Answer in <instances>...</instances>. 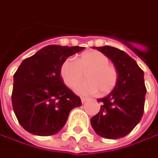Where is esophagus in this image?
<instances>
[{
    "mask_svg": "<svg viewBox=\"0 0 158 158\" xmlns=\"http://www.w3.org/2000/svg\"><path fill=\"white\" fill-rule=\"evenodd\" d=\"M87 100H88V98H81V101H82V103H85Z\"/></svg>",
    "mask_w": 158,
    "mask_h": 158,
    "instance_id": "esophagus-1",
    "label": "esophagus"
}]
</instances>
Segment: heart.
<instances>
[{"mask_svg":"<svg viewBox=\"0 0 158 158\" xmlns=\"http://www.w3.org/2000/svg\"><path fill=\"white\" fill-rule=\"evenodd\" d=\"M86 81L79 83L75 91L79 95H94L98 91L105 95L111 92L118 80L116 69L109 64L103 52L91 50L83 52L78 59L68 58L60 67V76L67 86L74 87L86 73Z\"/></svg>","mask_w":158,"mask_h":158,"instance_id":"heart-1","label":"heart"}]
</instances>
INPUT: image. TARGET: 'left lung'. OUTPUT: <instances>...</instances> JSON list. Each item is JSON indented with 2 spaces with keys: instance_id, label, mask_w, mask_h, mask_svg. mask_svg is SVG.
<instances>
[{
  "instance_id": "obj_1",
  "label": "left lung",
  "mask_w": 158,
  "mask_h": 158,
  "mask_svg": "<svg viewBox=\"0 0 158 158\" xmlns=\"http://www.w3.org/2000/svg\"><path fill=\"white\" fill-rule=\"evenodd\" d=\"M93 47L112 60L118 72V80L112 91L98 100L102 106L99 112L90 119L91 127L99 136L118 139L128 135L143 117L147 91L144 74L134 59L118 48Z\"/></svg>"
}]
</instances>
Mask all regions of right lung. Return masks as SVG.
Listing matches in <instances>:
<instances>
[{
    "label": "right lung",
    "instance_id": "1",
    "mask_svg": "<svg viewBox=\"0 0 158 158\" xmlns=\"http://www.w3.org/2000/svg\"><path fill=\"white\" fill-rule=\"evenodd\" d=\"M82 46L51 45L23 60L14 75L12 106L25 130L40 136L57 134L81 99L63 83L60 67Z\"/></svg>",
    "mask_w": 158,
    "mask_h": 158
}]
</instances>
